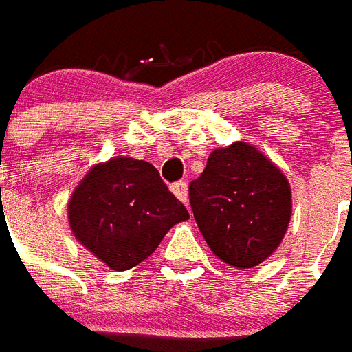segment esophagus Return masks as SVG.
<instances>
[{"label":"esophagus","mask_w":352,"mask_h":352,"mask_svg":"<svg viewBox=\"0 0 352 352\" xmlns=\"http://www.w3.org/2000/svg\"><path fill=\"white\" fill-rule=\"evenodd\" d=\"M170 191L176 195V198H178V200H182L184 204H187V184L186 182H176V184H173V186H170Z\"/></svg>","instance_id":"esophagus-1"}]
</instances>
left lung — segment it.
Masks as SVG:
<instances>
[{
	"instance_id": "1",
	"label": "left lung",
	"mask_w": 352,
	"mask_h": 352,
	"mask_svg": "<svg viewBox=\"0 0 352 352\" xmlns=\"http://www.w3.org/2000/svg\"><path fill=\"white\" fill-rule=\"evenodd\" d=\"M192 215L213 254L250 269L278 248L292 219L286 176L247 142L213 150L189 184Z\"/></svg>"
}]
</instances>
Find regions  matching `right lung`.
<instances>
[{"mask_svg":"<svg viewBox=\"0 0 352 352\" xmlns=\"http://www.w3.org/2000/svg\"><path fill=\"white\" fill-rule=\"evenodd\" d=\"M187 219L186 206L157 168L133 157L92 166L68 202L76 239L115 271L139 265L174 224Z\"/></svg>","mask_w":352,"mask_h":352,"instance_id":"add662e5","label":"right lung"}]
</instances>
